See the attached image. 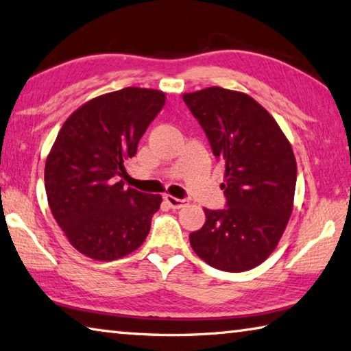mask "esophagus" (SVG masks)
Returning <instances> with one entry per match:
<instances>
[{
    "instance_id": "1",
    "label": "esophagus",
    "mask_w": 351,
    "mask_h": 351,
    "mask_svg": "<svg viewBox=\"0 0 351 351\" xmlns=\"http://www.w3.org/2000/svg\"><path fill=\"white\" fill-rule=\"evenodd\" d=\"M164 199H165V202H167L171 208H182L187 204L186 199H180V197H175V196H171V195H165Z\"/></svg>"
}]
</instances>
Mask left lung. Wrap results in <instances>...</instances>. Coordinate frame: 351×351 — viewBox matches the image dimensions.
I'll return each instance as SVG.
<instances>
[{
  "label": "left lung",
  "instance_id": "8db88e82",
  "mask_svg": "<svg viewBox=\"0 0 351 351\" xmlns=\"http://www.w3.org/2000/svg\"><path fill=\"white\" fill-rule=\"evenodd\" d=\"M182 99L226 165L227 208H204L206 224L190 233V245L215 269L252 270L270 256L289 224L298 173L291 144L247 93L215 86Z\"/></svg>",
  "mask_w": 351,
  "mask_h": 351
}]
</instances>
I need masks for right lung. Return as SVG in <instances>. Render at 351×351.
<instances>
[{
	"label": "right lung",
	"mask_w": 351,
	"mask_h": 351,
	"mask_svg": "<svg viewBox=\"0 0 351 351\" xmlns=\"http://www.w3.org/2000/svg\"><path fill=\"white\" fill-rule=\"evenodd\" d=\"M164 104L161 90L125 87L87 101L58 132L44 167L47 201L84 256L124 258L147 238L162 197L124 187L119 176Z\"/></svg>",
	"instance_id": "obj_1"
}]
</instances>
